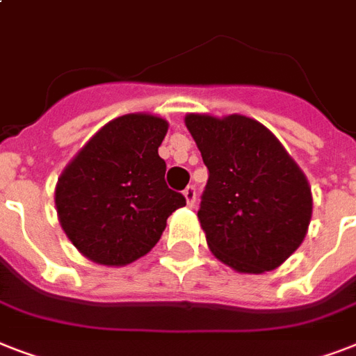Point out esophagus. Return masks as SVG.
<instances>
[{
  "label": "esophagus",
  "mask_w": 356,
  "mask_h": 356,
  "mask_svg": "<svg viewBox=\"0 0 356 356\" xmlns=\"http://www.w3.org/2000/svg\"><path fill=\"white\" fill-rule=\"evenodd\" d=\"M184 197H186V203H188V207H192L195 203V186L194 184H188L186 188H184Z\"/></svg>",
  "instance_id": "obj_1"
}]
</instances>
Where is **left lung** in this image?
I'll list each match as a JSON object with an SVG mask.
<instances>
[{
    "label": "left lung",
    "instance_id": "8db88e82",
    "mask_svg": "<svg viewBox=\"0 0 356 356\" xmlns=\"http://www.w3.org/2000/svg\"><path fill=\"white\" fill-rule=\"evenodd\" d=\"M184 123L209 170L197 218L211 251L240 273L275 270L309 229L307 177L257 120L188 114Z\"/></svg>",
    "mask_w": 356,
    "mask_h": 356
}]
</instances>
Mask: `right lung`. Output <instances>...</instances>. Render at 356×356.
I'll list each match as a JSON object with an SVG mask.
<instances>
[{"mask_svg":"<svg viewBox=\"0 0 356 356\" xmlns=\"http://www.w3.org/2000/svg\"><path fill=\"white\" fill-rule=\"evenodd\" d=\"M166 120L125 114L92 136L64 168L55 188L58 222L92 262L125 266L149 253L168 216L186 205L168 188L159 145Z\"/></svg>","mask_w":356,"mask_h":356,"instance_id":"add662e5","label":"right lung"}]
</instances>
